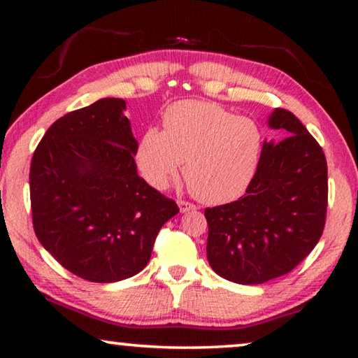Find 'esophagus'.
Wrapping results in <instances>:
<instances>
[{
    "mask_svg": "<svg viewBox=\"0 0 358 358\" xmlns=\"http://www.w3.org/2000/svg\"><path fill=\"white\" fill-rule=\"evenodd\" d=\"M178 207H180L181 213H186V211H192V210L197 208L196 205L191 203V202H187V201H178Z\"/></svg>",
    "mask_w": 358,
    "mask_h": 358,
    "instance_id": "34e87169",
    "label": "esophagus"
}]
</instances>
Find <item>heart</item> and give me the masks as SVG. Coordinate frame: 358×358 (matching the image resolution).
<instances>
[{
  "label": "heart",
  "instance_id": "heart-1",
  "mask_svg": "<svg viewBox=\"0 0 358 358\" xmlns=\"http://www.w3.org/2000/svg\"><path fill=\"white\" fill-rule=\"evenodd\" d=\"M262 134L256 121L203 101H180L162 115V131L150 128L137 147L147 183L164 189L183 164L192 196L220 205L238 199L256 172Z\"/></svg>",
  "mask_w": 358,
  "mask_h": 358
}]
</instances>
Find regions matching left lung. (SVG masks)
<instances>
[{
    "label": "left lung",
    "instance_id": "8db88e82",
    "mask_svg": "<svg viewBox=\"0 0 358 358\" xmlns=\"http://www.w3.org/2000/svg\"><path fill=\"white\" fill-rule=\"evenodd\" d=\"M268 126L284 138L264 142L245 196L205 210L208 264L238 284L289 273L314 250L325 226L329 180L322 148L284 108H275Z\"/></svg>",
    "mask_w": 358,
    "mask_h": 358
}]
</instances>
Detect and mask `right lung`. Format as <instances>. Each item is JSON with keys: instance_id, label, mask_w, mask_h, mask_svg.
<instances>
[{"instance_id": "add662e5", "label": "right lung", "mask_w": 358, "mask_h": 358, "mask_svg": "<svg viewBox=\"0 0 358 358\" xmlns=\"http://www.w3.org/2000/svg\"><path fill=\"white\" fill-rule=\"evenodd\" d=\"M126 102L104 98L57 120L29 169L33 227L66 270L115 282L147 266L161 227L178 213L137 175Z\"/></svg>"}]
</instances>
